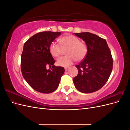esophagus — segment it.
Instances as JSON below:
<instances>
[{
	"mask_svg": "<svg viewBox=\"0 0 130 130\" xmlns=\"http://www.w3.org/2000/svg\"><path fill=\"white\" fill-rule=\"evenodd\" d=\"M69 69V67H68V68H64V69H65V71H67V70H68Z\"/></svg>",
	"mask_w": 130,
	"mask_h": 130,
	"instance_id": "1",
	"label": "esophagus"
}]
</instances>
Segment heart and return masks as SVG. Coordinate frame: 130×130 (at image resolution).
<instances>
[{
  "instance_id": "obj_1",
  "label": "heart",
  "mask_w": 130,
  "mask_h": 130,
  "mask_svg": "<svg viewBox=\"0 0 130 130\" xmlns=\"http://www.w3.org/2000/svg\"><path fill=\"white\" fill-rule=\"evenodd\" d=\"M60 44L52 42L49 45L50 54L54 57L60 56L62 48H67L66 56L58 58L56 61L57 66L68 67L72 65L75 61H81L86 57L88 52V48L85 43L80 42L78 37L73 35H67L59 38Z\"/></svg>"
}]
</instances>
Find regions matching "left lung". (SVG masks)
Wrapping results in <instances>:
<instances>
[{"instance_id":"8db88e82","label":"left lung","mask_w":130,"mask_h":130,"mask_svg":"<svg viewBox=\"0 0 130 130\" xmlns=\"http://www.w3.org/2000/svg\"><path fill=\"white\" fill-rule=\"evenodd\" d=\"M87 45V54L76 67L78 74L74 77L76 88L84 93L97 91L107 81L113 68V58L106 41L90 32L74 33Z\"/></svg>"}]
</instances>
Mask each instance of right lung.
Segmentation results:
<instances>
[{
  "label": "right lung",
  "instance_id": "add662e5",
  "mask_svg": "<svg viewBox=\"0 0 130 130\" xmlns=\"http://www.w3.org/2000/svg\"><path fill=\"white\" fill-rule=\"evenodd\" d=\"M60 32L43 31L34 35L24 44L21 68L23 77L31 87L42 93H50L58 87L64 73L62 67H56L49 52L51 43ZM52 68L47 70L46 67Z\"/></svg>",
  "mask_w": 130,
  "mask_h": 130
}]
</instances>
